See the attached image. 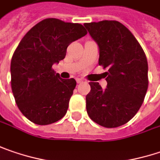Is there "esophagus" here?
<instances>
[{
	"instance_id": "obj_1",
	"label": "esophagus",
	"mask_w": 160,
	"mask_h": 160,
	"mask_svg": "<svg viewBox=\"0 0 160 160\" xmlns=\"http://www.w3.org/2000/svg\"><path fill=\"white\" fill-rule=\"evenodd\" d=\"M76 80H77V83H83V82H84L82 79H77Z\"/></svg>"
}]
</instances>
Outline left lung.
Here are the masks:
<instances>
[{
	"instance_id": "8db88e82",
	"label": "left lung",
	"mask_w": 160,
	"mask_h": 160,
	"mask_svg": "<svg viewBox=\"0 0 160 160\" xmlns=\"http://www.w3.org/2000/svg\"><path fill=\"white\" fill-rule=\"evenodd\" d=\"M99 48V64L106 73L107 88L89 82L86 96L89 117L105 128L128 122L141 107L148 86V61L134 35L117 21L84 23Z\"/></svg>"
}]
</instances>
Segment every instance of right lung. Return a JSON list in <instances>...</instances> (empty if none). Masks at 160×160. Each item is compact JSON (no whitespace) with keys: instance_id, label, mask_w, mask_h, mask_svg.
Returning a JSON list of instances; mask_svg holds the SVG:
<instances>
[{"instance_id":"obj_1","label":"right lung","mask_w":160,"mask_h":160,"mask_svg":"<svg viewBox=\"0 0 160 160\" xmlns=\"http://www.w3.org/2000/svg\"><path fill=\"white\" fill-rule=\"evenodd\" d=\"M87 34L80 23L45 19L25 34L11 61V85L21 112L37 125H49L65 116L76 87L52 69L66 56L68 46Z\"/></svg>"}]
</instances>
